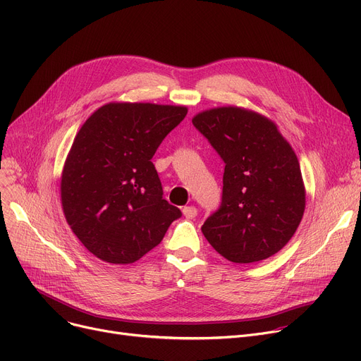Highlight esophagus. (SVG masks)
<instances>
[{"instance_id":"34e87169","label":"esophagus","mask_w":361,"mask_h":361,"mask_svg":"<svg viewBox=\"0 0 361 361\" xmlns=\"http://www.w3.org/2000/svg\"><path fill=\"white\" fill-rule=\"evenodd\" d=\"M183 214L187 219H195L197 216V209L195 206H184L183 207Z\"/></svg>"}]
</instances>
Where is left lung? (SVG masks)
Returning <instances> with one entry per match:
<instances>
[{
	"mask_svg": "<svg viewBox=\"0 0 361 361\" xmlns=\"http://www.w3.org/2000/svg\"><path fill=\"white\" fill-rule=\"evenodd\" d=\"M192 121L225 164L221 206L202 225L203 235L234 263L274 256L291 240L306 207L293 147L274 121L244 108L207 109Z\"/></svg>",
	"mask_w": 361,
	"mask_h": 361,
	"instance_id": "obj_1",
	"label": "left lung"
}]
</instances>
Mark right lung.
<instances>
[{
  "mask_svg": "<svg viewBox=\"0 0 361 361\" xmlns=\"http://www.w3.org/2000/svg\"><path fill=\"white\" fill-rule=\"evenodd\" d=\"M185 116V106L111 102L75 135L61 176V203L70 228L92 255L116 264L136 262L181 216L162 197L150 159Z\"/></svg>",
  "mask_w": 361,
  "mask_h": 361,
  "instance_id": "add662e5",
  "label": "right lung"
}]
</instances>
